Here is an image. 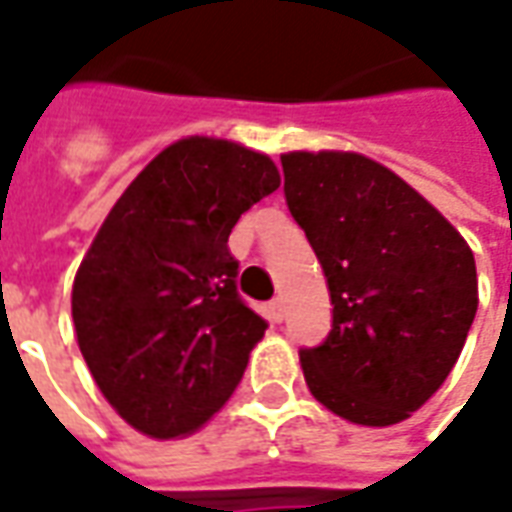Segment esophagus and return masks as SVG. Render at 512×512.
I'll return each mask as SVG.
<instances>
[{"label": "esophagus", "instance_id": "obj_1", "mask_svg": "<svg viewBox=\"0 0 512 512\" xmlns=\"http://www.w3.org/2000/svg\"><path fill=\"white\" fill-rule=\"evenodd\" d=\"M268 315H271V321H282L285 318V301L282 299H274L268 301Z\"/></svg>", "mask_w": 512, "mask_h": 512}]
</instances>
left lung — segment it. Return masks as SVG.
Segmentation results:
<instances>
[{
    "label": "left lung",
    "instance_id": "obj_1",
    "mask_svg": "<svg viewBox=\"0 0 512 512\" xmlns=\"http://www.w3.org/2000/svg\"><path fill=\"white\" fill-rule=\"evenodd\" d=\"M285 200L323 268L332 329L301 348L315 400L384 428L428 400L466 343L477 268L461 233L392 169L359 153H285Z\"/></svg>",
    "mask_w": 512,
    "mask_h": 512
}]
</instances>
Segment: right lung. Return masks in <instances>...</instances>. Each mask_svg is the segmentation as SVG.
<instances>
[{
    "mask_svg": "<svg viewBox=\"0 0 512 512\" xmlns=\"http://www.w3.org/2000/svg\"><path fill=\"white\" fill-rule=\"evenodd\" d=\"M277 189L263 153L180 139L136 175L84 255L76 340L98 389L145 436H186L241 384L268 323L238 296L227 238Z\"/></svg>",
    "mask_w": 512,
    "mask_h": 512,
    "instance_id": "add662e5",
    "label": "right lung"
}]
</instances>
